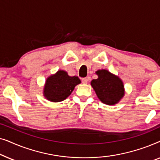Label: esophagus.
Returning a JSON list of instances; mask_svg holds the SVG:
<instances>
[{"label":"esophagus","instance_id":"esophagus-1","mask_svg":"<svg viewBox=\"0 0 160 160\" xmlns=\"http://www.w3.org/2000/svg\"><path fill=\"white\" fill-rule=\"evenodd\" d=\"M82 82L83 84H87V82H88V78H83L82 79Z\"/></svg>","mask_w":160,"mask_h":160}]
</instances>
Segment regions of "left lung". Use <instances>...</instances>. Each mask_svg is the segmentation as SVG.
Returning a JSON list of instances; mask_svg holds the SVG:
<instances>
[{"instance_id":"1","label":"left lung","mask_w":160,"mask_h":160,"mask_svg":"<svg viewBox=\"0 0 160 160\" xmlns=\"http://www.w3.org/2000/svg\"><path fill=\"white\" fill-rule=\"evenodd\" d=\"M95 73L98 77L92 80L91 86L98 98L102 103L108 106L117 104L125 94L122 80L106 69L98 70Z\"/></svg>"}]
</instances>
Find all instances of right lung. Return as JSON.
I'll list each match as a JSON object with an SVG mask.
<instances>
[{
	"mask_svg": "<svg viewBox=\"0 0 160 160\" xmlns=\"http://www.w3.org/2000/svg\"><path fill=\"white\" fill-rule=\"evenodd\" d=\"M80 83L81 80L78 76H70L66 71L59 70L46 79L43 95L46 99L51 102L63 101Z\"/></svg>",
	"mask_w": 160,
	"mask_h": 160,
	"instance_id": "add662e5",
	"label": "right lung"
}]
</instances>
